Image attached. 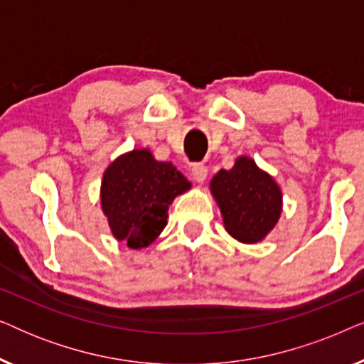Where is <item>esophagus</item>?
<instances>
[{
  "instance_id": "obj_1",
  "label": "esophagus",
  "mask_w": 364,
  "mask_h": 364,
  "mask_svg": "<svg viewBox=\"0 0 364 364\" xmlns=\"http://www.w3.org/2000/svg\"><path fill=\"white\" fill-rule=\"evenodd\" d=\"M207 173H208V168H207L205 166H203V164H193V167H192V177H193V181H197L198 183L205 182Z\"/></svg>"
}]
</instances>
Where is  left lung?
Listing matches in <instances>:
<instances>
[{
	"mask_svg": "<svg viewBox=\"0 0 364 364\" xmlns=\"http://www.w3.org/2000/svg\"><path fill=\"white\" fill-rule=\"evenodd\" d=\"M210 192L220 207L225 230L242 243L262 242L280 218V187L250 157H238L230 171L217 172Z\"/></svg>",
	"mask_w": 364,
	"mask_h": 364,
	"instance_id": "1",
	"label": "left lung"
}]
</instances>
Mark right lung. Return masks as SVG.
I'll list each match as a JSON object with an SVG mask.
<instances>
[{
  "label": "right lung",
  "mask_w": 364,
  "mask_h": 364,
  "mask_svg": "<svg viewBox=\"0 0 364 364\" xmlns=\"http://www.w3.org/2000/svg\"><path fill=\"white\" fill-rule=\"evenodd\" d=\"M171 162L156 161L149 149L117 157L101 183V207L116 240L146 248L167 225L168 205L191 188Z\"/></svg>",
  "instance_id": "add662e5"
}]
</instances>
